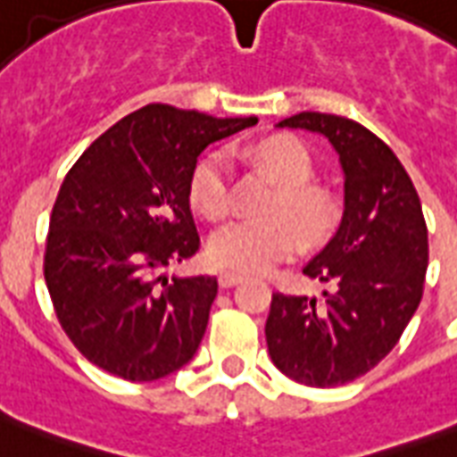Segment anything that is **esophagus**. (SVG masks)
I'll use <instances>...</instances> for the list:
<instances>
[{"label": "esophagus", "mask_w": 457, "mask_h": 457, "mask_svg": "<svg viewBox=\"0 0 457 457\" xmlns=\"http://www.w3.org/2000/svg\"><path fill=\"white\" fill-rule=\"evenodd\" d=\"M242 275L239 272H220V278H218V285L222 287V289H229V287H235L242 282Z\"/></svg>", "instance_id": "34e87169"}]
</instances>
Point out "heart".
Wrapping results in <instances>:
<instances>
[{"label": "heart", "mask_w": 457, "mask_h": 457, "mask_svg": "<svg viewBox=\"0 0 457 457\" xmlns=\"http://www.w3.org/2000/svg\"><path fill=\"white\" fill-rule=\"evenodd\" d=\"M256 156L275 172L282 187L268 206V213L275 215L235 218L222 222L208 237V256L215 265L228 270H270L279 261L292 258L303 239L318 242L332 228V206L327 196L315 187L305 185L312 175V156L305 145L294 137H272L256 146ZM189 204L206 218H218L228 211V154L211 152L196 163L189 178Z\"/></svg>", "instance_id": "1"}]
</instances>
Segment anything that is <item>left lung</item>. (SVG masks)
<instances>
[{
  "label": "left lung",
  "mask_w": 457,
  "mask_h": 457,
  "mask_svg": "<svg viewBox=\"0 0 457 457\" xmlns=\"http://www.w3.org/2000/svg\"><path fill=\"white\" fill-rule=\"evenodd\" d=\"M278 128L318 132L339 154L344 218L303 275L334 285L325 303L272 294V362L308 386H339L375 368L422 301L429 244L412 179L382 139L355 120L303 111Z\"/></svg>",
  "instance_id": "left-lung-1"
}]
</instances>
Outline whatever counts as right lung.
Segmentation results:
<instances>
[{
	"label": "right lung",
	"instance_id": "1",
	"mask_svg": "<svg viewBox=\"0 0 457 457\" xmlns=\"http://www.w3.org/2000/svg\"><path fill=\"white\" fill-rule=\"evenodd\" d=\"M258 118L149 104L96 137L54 204L45 279L63 332L89 362L154 382L192 361L218 279L168 278L199 251L189 178L208 145Z\"/></svg>",
	"mask_w": 457,
	"mask_h": 457
}]
</instances>
